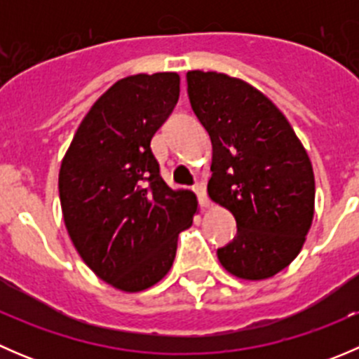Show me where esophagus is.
<instances>
[{
  "instance_id": "esophagus-1",
  "label": "esophagus",
  "mask_w": 359,
  "mask_h": 359,
  "mask_svg": "<svg viewBox=\"0 0 359 359\" xmlns=\"http://www.w3.org/2000/svg\"><path fill=\"white\" fill-rule=\"evenodd\" d=\"M193 191H194V194L198 196V201H200L201 206H208L210 205L208 196H206V189H205V186H203V184H194Z\"/></svg>"
}]
</instances>
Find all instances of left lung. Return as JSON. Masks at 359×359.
<instances>
[{
  "mask_svg": "<svg viewBox=\"0 0 359 359\" xmlns=\"http://www.w3.org/2000/svg\"><path fill=\"white\" fill-rule=\"evenodd\" d=\"M191 107L212 140L208 194L236 219V236L217 250L243 280H266L302 248L314 213L306 149L264 93L222 72H187Z\"/></svg>",
  "mask_w": 359,
  "mask_h": 359,
  "instance_id": "1",
  "label": "left lung"
}]
</instances>
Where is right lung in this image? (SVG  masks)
I'll list each match as a JSON object with an SVG mask.
<instances>
[{
  "mask_svg": "<svg viewBox=\"0 0 359 359\" xmlns=\"http://www.w3.org/2000/svg\"><path fill=\"white\" fill-rule=\"evenodd\" d=\"M179 92L177 72L119 79L83 118L60 165L69 236L86 266L123 292L146 290L168 273L198 208L191 191L166 186L151 151Z\"/></svg>",
  "mask_w": 359,
  "mask_h": 359,
  "instance_id": "1",
  "label": "right lung"
}]
</instances>
